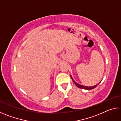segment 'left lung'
I'll list each match as a JSON object with an SVG mask.
<instances>
[{
	"label": "left lung",
	"instance_id": "1",
	"mask_svg": "<svg viewBox=\"0 0 121 121\" xmlns=\"http://www.w3.org/2000/svg\"><path fill=\"white\" fill-rule=\"evenodd\" d=\"M71 79H72L73 82L74 83V84H75L76 85V86H77L78 87H79V88H80V89H85V90H92V89H95V87H97V85L100 83V82L99 84H97V85H95V86H89H89H86L82 85L79 84L77 83L76 82H75L74 81V80H73V77H71Z\"/></svg>",
	"mask_w": 121,
	"mask_h": 121
}]
</instances>
